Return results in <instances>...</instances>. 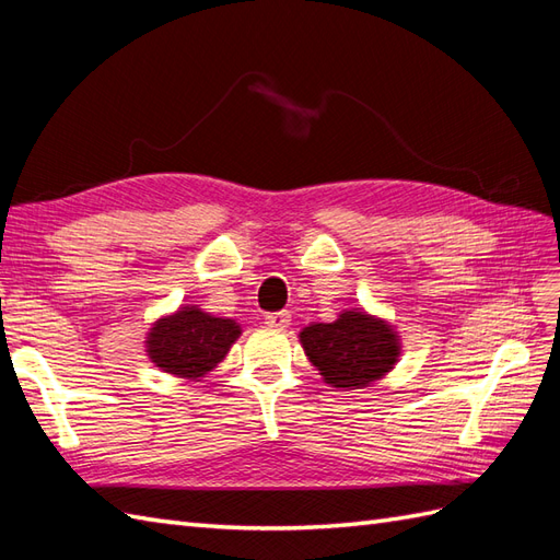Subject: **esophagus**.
Returning <instances> with one entry per match:
<instances>
[{"instance_id":"esophagus-1","label":"esophagus","mask_w":560,"mask_h":560,"mask_svg":"<svg viewBox=\"0 0 560 560\" xmlns=\"http://www.w3.org/2000/svg\"><path fill=\"white\" fill-rule=\"evenodd\" d=\"M265 324L269 328H285L291 324V314L289 312H271V314H265Z\"/></svg>"}]
</instances>
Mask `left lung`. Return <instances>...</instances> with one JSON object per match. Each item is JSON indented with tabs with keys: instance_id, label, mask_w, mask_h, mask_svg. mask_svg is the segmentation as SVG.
<instances>
[{
	"instance_id": "left-lung-1",
	"label": "left lung",
	"mask_w": 560,
	"mask_h": 560,
	"mask_svg": "<svg viewBox=\"0 0 560 560\" xmlns=\"http://www.w3.org/2000/svg\"><path fill=\"white\" fill-rule=\"evenodd\" d=\"M300 342L324 383L342 390H362L381 381L402 350L395 328L364 310H346L331 324L305 326Z\"/></svg>"
}]
</instances>
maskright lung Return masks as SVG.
Masks as SVG:
<instances>
[{"mask_svg": "<svg viewBox=\"0 0 560 560\" xmlns=\"http://www.w3.org/2000/svg\"><path fill=\"white\" fill-rule=\"evenodd\" d=\"M238 336L241 326L234 319L186 305L158 319L143 342L149 360L165 374L200 378L224 360Z\"/></svg>", "mask_w": 560, "mask_h": 560, "instance_id": "add662e5", "label": "right lung"}]
</instances>
